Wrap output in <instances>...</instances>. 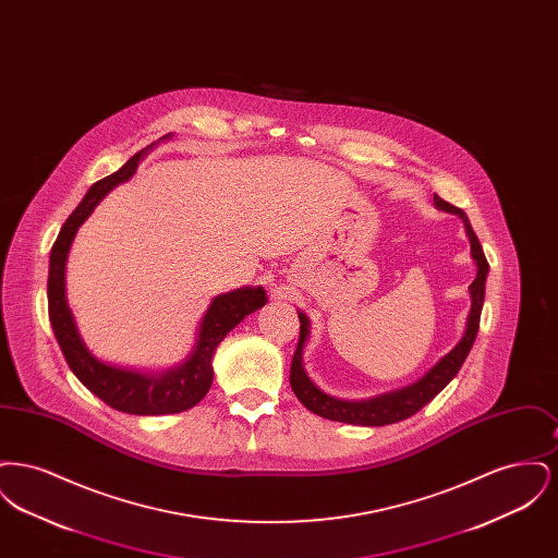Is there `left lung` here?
Segmentation results:
<instances>
[{
	"label": "left lung",
	"instance_id": "1",
	"mask_svg": "<svg viewBox=\"0 0 558 558\" xmlns=\"http://www.w3.org/2000/svg\"><path fill=\"white\" fill-rule=\"evenodd\" d=\"M435 207L441 211L453 213L464 221V230L466 236L471 240V255L477 264V276L473 280V284L469 287L471 292V312L466 319V330L460 339V343L451 349L448 355H444L430 371L426 372L423 378H418L416 383L401 387L398 391L391 393H383L378 398L360 399V401H347V399H337L332 396H326L324 391H319L318 387L310 380V376L305 374L303 368V347L307 343L310 337V319L305 314L299 312V345L294 349L291 364V387L294 396L299 401L312 410L314 414H318L322 418L328 421H337V423H347V425L362 426H385L393 425L399 421L410 418L412 414H416L421 408H425L430 399L435 398L451 378L462 368L471 347L477 339L478 319H481V310H483V299H485V280H487V271L489 264L483 255L481 242L477 234L473 232V226L466 217V213L458 207L450 205L448 201H444L441 196H433Z\"/></svg>",
	"mask_w": 558,
	"mask_h": 558
}]
</instances>
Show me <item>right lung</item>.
I'll return each instance as SVG.
<instances>
[{"mask_svg":"<svg viewBox=\"0 0 558 558\" xmlns=\"http://www.w3.org/2000/svg\"><path fill=\"white\" fill-rule=\"evenodd\" d=\"M171 133L162 135L169 140ZM155 144L135 153L119 171L96 182L87 190L80 207L69 215L50 253V276H48V312L52 322L56 341L62 349V355L69 368L75 372L81 383L110 408L137 416H159V414H178L196 405L207 396L213 383L211 360L217 345L226 335L239 326L248 314L266 305L264 287H242L236 291L215 296L201 319L198 337L186 362L178 368L165 372H135L117 368L94 357L85 343L81 341L73 314L66 305L64 294V267L71 242L75 239L81 223L92 215L96 205L108 192L121 182H128L137 169V162L144 159Z\"/></svg>","mask_w":558,"mask_h":558,"instance_id":"obj_1","label":"right lung"}]
</instances>
